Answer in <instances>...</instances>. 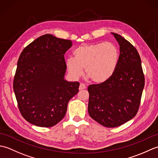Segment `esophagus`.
I'll use <instances>...</instances> for the list:
<instances>
[{
	"instance_id": "1",
	"label": "esophagus",
	"mask_w": 158,
	"mask_h": 158,
	"mask_svg": "<svg viewBox=\"0 0 158 158\" xmlns=\"http://www.w3.org/2000/svg\"><path fill=\"white\" fill-rule=\"evenodd\" d=\"M86 88V86L85 85L83 84V83H80L79 85V90H82V89H84Z\"/></svg>"
}]
</instances>
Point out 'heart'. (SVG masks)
<instances>
[{"instance_id": "heart-1", "label": "heart", "mask_w": 158, "mask_h": 158, "mask_svg": "<svg viewBox=\"0 0 158 158\" xmlns=\"http://www.w3.org/2000/svg\"><path fill=\"white\" fill-rule=\"evenodd\" d=\"M75 58L66 60V67L74 78H79L85 69L86 76L96 83L107 81L113 75L119 60V51L113 43L83 45L74 52Z\"/></svg>"}]
</instances>
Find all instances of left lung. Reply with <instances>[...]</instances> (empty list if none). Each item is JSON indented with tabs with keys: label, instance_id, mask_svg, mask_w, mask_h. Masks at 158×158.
Returning <instances> with one entry per match:
<instances>
[{
	"label": "left lung",
	"instance_id": "1",
	"mask_svg": "<svg viewBox=\"0 0 158 158\" xmlns=\"http://www.w3.org/2000/svg\"><path fill=\"white\" fill-rule=\"evenodd\" d=\"M111 34L119 45L116 69L107 81L88 88L89 115L107 127L119 126L136 115L145 86L141 60L136 49L122 36Z\"/></svg>",
	"mask_w": 158,
	"mask_h": 158
}]
</instances>
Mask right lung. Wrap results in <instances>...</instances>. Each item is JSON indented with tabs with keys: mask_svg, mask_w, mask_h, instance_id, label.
<instances>
[{
	"mask_svg": "<svg viewBox=\"0 0 158 158\" xmlns=\"http://www.w3.org/2000/svg\"><path fill=\"white\" fill-rule=\"evenodd\" d=\"M72 41L46 34L26 47L19 56L13 91L22 115L33 125L49 127L65 116L79 83L64 79V53Z\"/></svg>",
	"mask_w": 158,
	"mask_h": 158,
	"instance_id": "1",
	"label": "right lung"
}]
</instances>
